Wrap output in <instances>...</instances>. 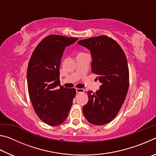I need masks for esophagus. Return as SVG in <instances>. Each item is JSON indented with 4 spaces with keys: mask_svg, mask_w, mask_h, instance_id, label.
Segmentation results:
<instances>
[{
    "mask_svg": "<svg viewBox=\"0 0 156 156\" xmlns=\"http://www.w3.org/2000/svg\"><path fill=\"white\" fill-rule=\"evenodd\" d=\"M76 91L77 93H83L84 91V89H79V88H76Z\"/></svg>",
    "mask_w": 156,
    "mask_h": 156,
    "instance_id": "obj_1",
    "label": "esophagus"
}]
</instances>
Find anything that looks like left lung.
Here are the masks:
<instances>
[{"mask_svg":"<svg viewBox=\"0 0 156 156\" xmlns=\"http://www.w3.org/2000/svg\"><path fill=\"white\" fill-rule=\"evenodd\" d=\"M78 43L90 51L91 72L101 83L95 93L88 91L84 115L93 125H106L114 119L127 94L129 73L126 56L117 42L107 36L92 37Z\"/></svg>","mask_w":156,"mask_h":156,"instance_id":"left-lung-1","label":"left lung"}]
</instances>
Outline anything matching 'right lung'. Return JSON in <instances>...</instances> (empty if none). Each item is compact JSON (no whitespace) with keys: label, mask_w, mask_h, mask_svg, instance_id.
Wrapping results in <instances>:
<instances>
[{"label":"right lung","mask_w":156,"mask_h":156,"mask_svg":"<svg viewBox=\"0 0 156 156\" xmlns=\"http://www.w3.org/2000/svg\"><path fill=\"white\" fill-rule=\"evenodd\" d=\"M77 38L49 35L34 49L27 67V86L31 103L38 118L50 126L67 118L76 96L74 88L60 86L59 69L66 47Z\"/></svg>","instance_id":"add662e5"}]
</instances>
